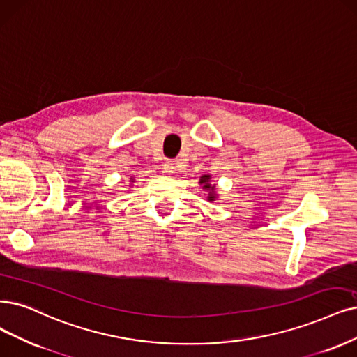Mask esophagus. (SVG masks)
Masks as SVG:
<instances>
[{
    "instance_id": "1",
    "label": "esophagus",
    "mask_w": 357,
    "mask_h": 357,
    "mask_svg": "<svg viewBox=\"0 0 357 357\" xmlns=\"http://www.w3.org/2000/svg\"><path fill=\"white\" fill-rule=\"evenodd\" d=\"M175 163L172 162V160H166L165 163H163V172L166 175H172L175 172V166H174Z\"/></svg>"
}]
</instances>
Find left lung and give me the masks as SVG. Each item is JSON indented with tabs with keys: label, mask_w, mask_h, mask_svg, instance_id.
<instances>
[{
	"label": "left lung",
	"mask_w": 357,
	"mask_h": 357,
	"mask_svg": "<svg viewBox=\"0 0 357 357\" xmlns=\"http://www.w3.org/2000/svg\"><path fill=\"white\" fill-rule=\"evenodd\" d=\"M210 179H212V176L210 175H203L200 178V185L203 187V191L207 192V200L208 202H215L218 199V192H216V183H210Z\"/></svg>",
	"instance_id": "left-lung-1"
}]
</instances>
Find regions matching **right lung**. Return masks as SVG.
<instances>
[{"instance_id":"obj_1","label":"right lung","mask_w":357,"mask_h":357,"mask_svg":"<svg viewBox=\"0 0 357 357\" xmlns=\"http://www.w3.org/2000/svg\"><path fill=\"white\" fill-rule=\"evenodd\" d=\"M130 182H135V181H134V178H130Z\"/></svg>"}]
</instances>
